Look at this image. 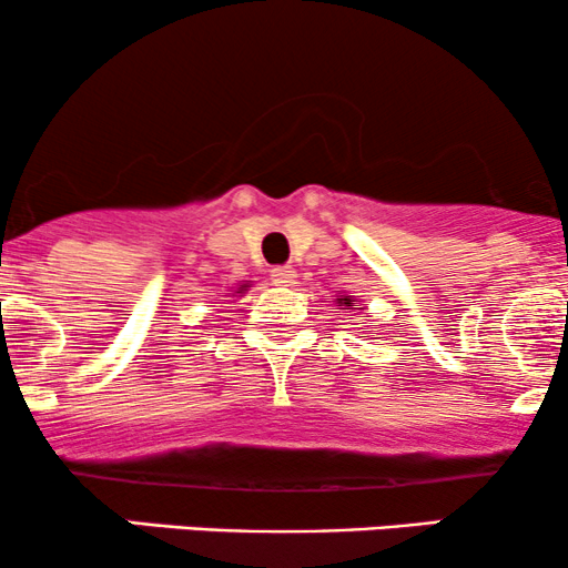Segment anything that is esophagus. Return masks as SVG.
<instances>
[{"label": "esophagus", "instance_id": "esophagus-1", "mask_svg": "<svg viewBox=\"0 0 568 568\" xmlns=\"http://www.w3.org/2000/svg\"><path fill=\"white\" fill-rule=\"evenodd\" d=\"M270 280L275 285H293L296 283V272H293L291 266H275V270L270 272Z\"/></svg>", "mask_w": 568, "mask_h": 568}]
</instances>
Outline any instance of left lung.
<instances>
[{"instance_id": "1", "label": "left lung", "mask_w": 568, "mask_h": 568, "mask_svg": "<svg viewBox=\"0 0 568 568\" xmlns=\"http://www.w3.org/2000/svg\"><path fill=\"white\" fill-rule=\"evenodd\" d=\"M336 304L338 306H342V310H344V306H347V310H355V302H352V296H342V298H336Z\"/></svg>"}]
</instances>
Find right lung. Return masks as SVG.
I'll return each instance as SVG.
<instances>
[{"label":"right lung","mask_w":568,"mask_h":568,"mask_svg":"<svg viewBox=\"0 0 568 568\" xmlns=\"http://www.w3.org/2000/svg\"><path fill=\"white\" fill-rule=\"evenodd\" d=\"M247 288H251V285H247V283H243V285H240V288H237V291H234V293H245Z\"/></svg>","instance_id":"add662e5"}]
</instances>
